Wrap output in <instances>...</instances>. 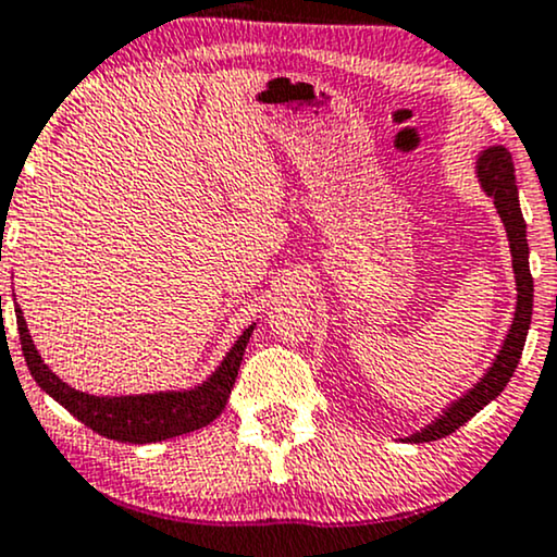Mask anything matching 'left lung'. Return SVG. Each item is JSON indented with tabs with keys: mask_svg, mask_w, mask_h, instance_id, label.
<instances>
[{
	"mask_svg": "<svg viewBox=\"0 0 557 557\" xmlns=\"http://www.w3.org/2000/svg\"><path fill=\"white\" fill-rule=\"evenodd\" d=\"M476 177L482 183L484 194L492 196L495 201L497 214H500L505 233L510 240V257H513V274H516V314L513 324H510L505 343L497 354L495 363L490 367V372L476 382L463 398L445 408L443 417H437L432 424H426L424 430L411 434L408 443H432V440L447 437L450 432H456L458 426H463L471 417H476L490 400H495L503 393L508 380L513 376L516 367H519L523 343H527L529 324H532V306H534V280L529 272V243H527V222H523L521 203H519V188H516V175H513V159L510 151L503 146H492V149L482 151V157L476 159Z\"/></svg>",
	"mask_w": 557,
	"mask_h": 557,
	"instance_id": "1",
	"label": "left lung"
}]
</instances>
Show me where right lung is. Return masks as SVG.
<instances>
[{
  "mask_svg": "<svg viewBox=\"0 0 557 557\" xmlns=\"http://www.w3.org/2000/svg\"><path fill=\"white\" fill-rule=\"evenodd\" d=\"M17 332H21V345L25 363H28L30 376L38 387L47 389L52 398L65 406L75 419L91 426L101 437L117 440V443H159V440L177 437L201 430L209 421H214L225 408L230 389L238 376L243 354H246L248 337H251L253 324L235 341L225 361L216 367V372L203 382L201 387L181 389V393H154V395H120V398H99V395L81 393V389L65 385L47 363L38 356L30 332L25 327L23 311L15 309Z\"/></svg>",
  "mask_w": 557,
  "mask_h": 557,
  "instance_id": "obj_1",
  "label": "right lung"
}]
</instances>
